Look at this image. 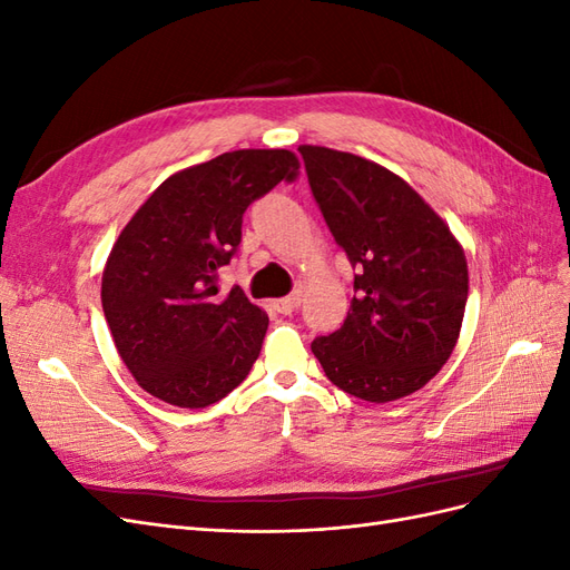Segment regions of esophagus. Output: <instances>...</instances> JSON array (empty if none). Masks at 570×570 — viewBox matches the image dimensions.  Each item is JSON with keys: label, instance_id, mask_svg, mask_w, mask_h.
<instances>
[{"label": "esophagus", "instance_id": "1", "mask_svg": "<svg viewBox=\"0 0 570 570\" xmlns=\"http://www.w3.org/2000/svg\"><path fill=\"white\" fill-rule=\"evenodd\" d=\"M302 304V295H299V292H295V295H289V297H283V299H275L273 302V308H275V312H278V314H292V312H295V308Z\"/></svg>", "mask_w": 570, "mask_h": 570}]
</instances>
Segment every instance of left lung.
<instances>
[{"mask_svg":"<svg viewBox=\"0 0 570 570\" xmlns=\"http://www.w3.org/2000/svg\"><path fill=\"white\" fill-rule=\"evenodd\" d=\"M308 187L347 254L354 299L340 331L312 342L327 381L366 402L421 390L450 358L469 268L446 223L392 170L302 145Z\"/></svg>","mask_w":570,"mask_h":570,"instance_id":"left-lung-1","label":"left lung"}]
</instances>
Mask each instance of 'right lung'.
<instances>
[{"label": "right lung", "instance_id": "obj_1", "mask_svg": "<svg viewBox=\"0 0 570 570\" xmlns=\"http://www.w3.org/2000/svg\"><path fill=\"white\" fill-rule=\"evenodd\" d=\"M299 176L287 149H237L164 180L118 235L101 308L128 371L180 409L216 404L249 375L268 316L218 268L243 239L247 206Z\"/></svg>", "mask_w": 570, "mask_h": 570}]
</instances>
